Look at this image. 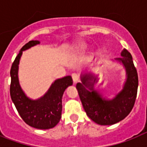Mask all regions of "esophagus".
Instances as JSON below:
<instances>
[{
  "label": "esophagus",
  "mask_w": 147,
  "mask_h": 147,
  "mask_svg": "<svg viewBox=\"0 0 147 147\" xmlns=\"http://www.w3.org/2000/svg\"><path fill=\"white\" fill-rule=\"evenodd\" d=\"M71 78H72V80H73L74 83H76L79 79V76H78V74L76 73H73L71 75Z\"/></svg>",
  "instance_id": "1"
}]
</instances>
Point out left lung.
<instances>
[{
    "label": "left lung",
    "mask_w": 147,
    "mask_h": 147,
    "mask_svg": "<svg viewBox=\"0 0 147 147\" xmlns=\"http://www.w3.org/2000/svg\"><path fill=\"white\" fill-rule=\"evenodd\" d=\"M122 57L117 60L125 66L127 78L123 90L113 100L103 99L98 92L93 90V82L90 81L93 76H83L82 82L77 83L78 90L83 107L89 118L100 125H111L124 119L132 111L134 106L138 88V75L133 62L132 55L128 50L123 49ZM94 79V82H96ZM92 90L90 92L87 89Z\"/></svg>",
    "instance_id": "left-lung-1"
}]
</instances>
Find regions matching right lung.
<instances>
[{
	"mask_svg": "<svg viewBox=\"0 0 147 147\" xmlns=\"http://www.w3.org/2000/svg\"><path fill=\"white\" fill-rule=\"evenodd\" d=\"M40 42L31 40L22 47L15 58L10 69V94L20 116L26 124L36 129L47 130L54 127L62 115V98L65 90L72 85L71 76H65L55 81L44 96L36 100L29 99L20 86L18 81V65L23 51Z\"/></svg>",
	"mask_w": 147,
	"mask_h": 147,
	"instance_id": "right-lung-1",
	"label": "right lung"
}]
</instances>
